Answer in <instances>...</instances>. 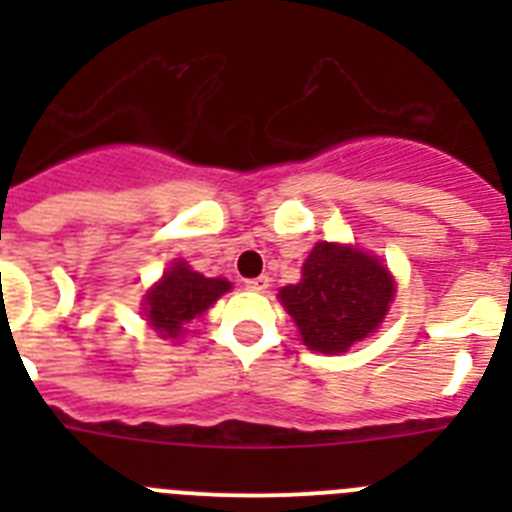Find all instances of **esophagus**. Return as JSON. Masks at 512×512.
<instances>
[{
    "instance_id": "obj_1",
    "label": "esophagus",
    "mask_w": 512,
    "mask_h": 512,
    "mask_svg": "<svg viewBox=\"0 0 512 512\" xmlns=\"http://www.w3.org/2000/svg\"><path fill=\"white\" fill-rule=\"evenodd\" d=\"M246 289H251V292H264V289H269V277H256V279H248L246 282Z\"/></svg>"
}]
</instances>
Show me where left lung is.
I'll use <instances>...</instances> for the list:
<instances>
[{"label":"left lung","mask_w":512,"mask_h":512,"mask_svg":"<svg viewBox=\"0 0 512 512\" xmlns=\"http://www.w3.org/2000/svg\"><path fill=\"white\" fill-rule=\"evenodd\" d=\"M302 343L318 354H343L372 336L395 300V279L382 259L320 241L302 264V279L279 289Z\"/></svg>","instance_id":"left-lung-1"}]
</instances>
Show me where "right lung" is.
Wrapping results in <instances>:
<instances>
[{
  "label": "right lung",
  "mask_w": 512,
  "mask_h": 512,
  "mask_svg": "<svg viewBox=\"0 0 512 512\" xmlns=\"http://www.w3.org/2000/svg\"><path fill=\"white\" fill-rule=\"evenodd\" d=\"M230 289V282L223 277H205L200 271H192L184 261H174L164 271L143 297V312L153 330L161 338L184 336V325L200 318L210 310Z\"/></svg>",
  "instance_id": "add662e5"
}]
</instances>
